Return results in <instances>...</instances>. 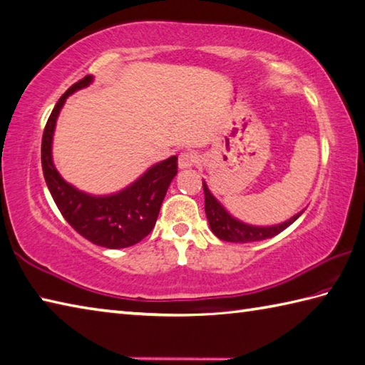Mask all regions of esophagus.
Here are the masks:
<instances>
[{"label": "esophagus", "mask_w": 365, "mask_h": 365, "mask_svg": "<svg viewBox=\"0 0 365 365\" xmlns=\"http://www.w3.org/2000/svg\"><path fill=\"white\" fill-rule=\"evenodd\" d=\"M200 161V156H197L196 153H182L180 156H178V168L180 169H190L193 168V165Z\"/></svg>", "instance_id": "34e87169"}]
</instances>
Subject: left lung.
<instances>
[{
    "label": "left lung",
    "instance_id": "left-lung-1",
    "mask_svg": "<svg viewBox=\"0 0 365 365\" xmlns=\"http://www.w3.org/2000/svg\"><path fill=\"white\" fill-rule=\"evenodd\" d=\"M204 188V197H205V217L209 220V227L218 240L227 241V242H254V241H263L268 237H273L279 235L281 231L290 227L298 217L303 214V210L298 212L294 217H290L289 220L271 225V227H255V225L244 223L237 220L230 212L223 207V205L217 201V197L210 193L207 183L202 180Z\"/></svg>",
    "mask_w": 365,
    "mask_h": 365
}]
</instances>
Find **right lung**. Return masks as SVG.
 <instances>
[{"label":"right lung","mask_w":365,"mask_h":365,"mask_svg":"<svg viewBox=\"0 0 365 365\" xmlns=\"http://www.w3.org/2000/svg\"><path fill=\"white\" fill-rule=\"evenodd\" d=\"M94 81L88 75L58 98L46 123L41 164L46 185L65 220L86 240L107 249H124L140 242L153 230L172 178L177 175V156L158 163L129 187L113 195L94 196L65 182L52 161V137L65 101Z\"/></svg>","instance_id":"obj_1"}]
</instances>
